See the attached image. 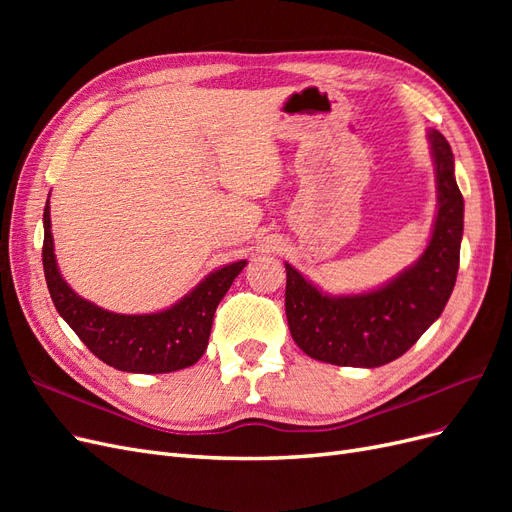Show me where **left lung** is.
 <instances>
[{"label": "left lung", "mask_w": 512, "mask_h": 512, "mask_svg": "<svg viewBox=\"0 0 512 512\" xmlns=\"http://www.w3.org/2000/svg\"><path fill=\"white\" fill-rule=\"evenodd\" d=\"M438 213L431 239L412 267L363 294L331 297L286 262V318L297 346L316 361L380 367L410 350L442 314L455 288L463 237V196L451 145L429 130Z\"/></svg>", "instance_id": "1"}]
</instances>
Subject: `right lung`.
<instances>
[{"label":"right lung","instance_id":"1","mask_svg":"<svg viewBox=\"0 0 512 512\" xmlns=\"http://www.w3.org/2000/svg\"><path fill=\"white\" fill-rule=\"evenodd\" d=\"M42 265L59 316L100 361L130 374H168L194 365L207 350L213 314L247 265L232 262L209 273L190 294L158 314H115L81 299L61 277L53 252L51 207H44Z\"/></svg>","mask_w":512,"mask_h":512}]
</instances>
